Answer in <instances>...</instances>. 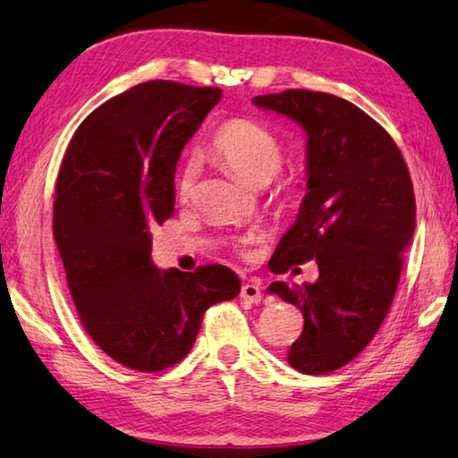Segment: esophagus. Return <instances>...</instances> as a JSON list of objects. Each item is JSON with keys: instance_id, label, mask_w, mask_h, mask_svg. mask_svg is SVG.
Segmentation results:
<instances>
[{"instance_id": "34e87169", "label": "esophagus", "mask_w": 458, "mask_h": 458, "mask_svg": "<svg viewBox=\"0 0 458 458\" xmlns=\"http://www.w3.org/2000/svg\"><path fill=\"white\" fill-rule=\"evenodd\" d=\"M240 297H242L244 301H248V303H260L262 291H260L259 284L244 283V284H242V291H240Z\"/></svg>"}]
</instances>
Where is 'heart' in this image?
<instances>
[{
	"mask_svg": "<svg viewBox=\"0 0 458 458\" xmlns=\"http://www.w3.org/2000/svg\"><path fill=\"white\" fill-rule=\"evenodd\" d=\"M216 159L228 165L244 182L252 185H265L278 174L283 165V145L273 131L248 119H236L224 125L216 133L210 145ZM198 161L190 159L180 175V196L188 198L198 180ZM278 198L289 201L294 193V185L284 182L278 185ZM257 240V234H248L240 244Z\"/></svg>",
	"mask_w": 458,
	"mask_h": 458,
	"instance_id": "obj_1",
	"label": "heart"
}]
</instances>
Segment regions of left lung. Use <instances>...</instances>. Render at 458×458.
Returning <instances> with one entry per match:
<instances>
[{
  "instance_id": "1",
  "label": "left lung",
  "mask_w": 458,
  "mask_h": 458,
  "mask_svg": "<svg viewBox=\"0 0 458 458\" xmlns=\"http://www.w3.org/2000/svg\"><path fill=\"white\" fill-rule=\"evenodd\" d=\"M252 103L307 135V193L268 267L281 275L315 259L319 278L275 281L268 293L305 317L289 363L323 376L350 363L390 311L414 234L412 180L394 139L350 100L291 89Z\"/></svg>"
}]
</instances>
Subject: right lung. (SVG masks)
Listing matches in <instances>:
<instances>
[{
    "instance_id": "obj_1",
    "label": "right lung",
    "mask_w": 458,
    "mask_h": 458,
    "mask_svg": "<svg viewBox=\"0 0 458 458\" xmlns=\"http://www.w3.org/2000/svg\"><path fill=\"white\" fill-rule=\"evenodd\" d=\"M220 98L212 87L137 84L95 108L62 159L52 228L68 289L92 341L131 369L175 366L206 309L240 293L228 267L151 262V228L175 208L182 149Z\"/></svg>"
}]
</instances>
